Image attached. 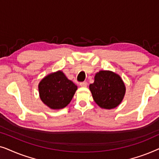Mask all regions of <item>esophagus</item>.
<instances>
[{
    "label": "esophagus",
    "instance_id": "obj_1",
    "mask_svg": "<svg viewBox=\"0 0 159 159\" xmlns=\"http://www.w3.org/2000/svg\"><path fill=\"white\" fill-rule=\"evenodd\" d=\"M80 85L82 87V88H86L87 85H88V82H80Z\"/></svg>",
    "mask_w": 159,
    "mask_h": 159
}]
</instances>
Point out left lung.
I'll return each instance as SVG.
<instances>
[{
	"instance_id": "1",
	"label": "left lung",
	"mask_w": 159,
	"mask_h": 159,
	"mask_svg": "<svg viewBox=\"0 0 159 159\" xmlns=\"http://www.w3.org/2000/svg\"><path fill=\"white\" fill-rule=\"evenodd\" d=\"M89 88L95 103L105 109L117 107L126 91L120 76L111 71H100L95 74L94 82Z\"/></svg>"
}]
</instances>
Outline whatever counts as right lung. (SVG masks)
Instances as JSON below:
<instances>
[{"label": "right lung", "instance_id": "1", "mask_svg": "<svg viewBox=\"0 0 159 159\" xmlns=\"http://www.w3.org/2000/svg\"><path fill=\"white\" fill-rule=\"evenodd\" d=\"M40 98L51 109H61L70 103L77 86L61 71L47 75L38 84Z\"/></svg>", "mask_w": 159, "mask_h": 159}]
</instances>
